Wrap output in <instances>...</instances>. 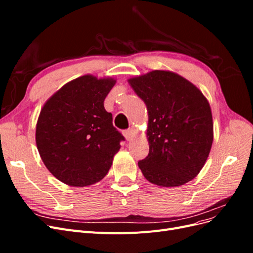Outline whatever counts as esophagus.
<instances>
[{"label":"esophagus","mask_w":253,"mask_h":253,"mask_svg":"<svg viewBox=\"0 0 253 253\" xmlns=\"http://www.w3.org/2000/svg\"><path fill=\"white\" fill-rule=\"evenodd\" d=\"M124 135H125V137H126V139L127 141H129V140H132V139L134 138V136H135V131H134L133 128L126 129V131L124 132Z\"/></svg>","instance_id":"obj_1"}]
</instances>
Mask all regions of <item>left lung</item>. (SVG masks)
<instances>
[{"mask_svg": "<svg viewBox=\"0 0 253 253\" xmlns=\"http://www.w3.org/2000/svg\"><path fill=\"white\" fill-rule=\"evenodd\" d=\"M147 105L149 155L138 162L145 178L178 187L196 177L213 142L210 104L193 83L170 71H152L127 80Z\"/></svg>", "mask_w": 253, "mask_h": 253, "instance_id": "8db88e82", "label": "left lung"}]
</instances>
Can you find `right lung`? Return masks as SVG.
I'll return each instance as SVG.
<instances>
[{
    "label": "right lung",
    "mask_w": 253,
    "mask_h": 253,
    "mask_svg": "<svg viewBox=\"0 0 253 253\" xmlns=\"http://www.w3.org/2000/svg\"><path fill=\"white\" fill-rule=\"evenodd\" d=\"M115 83L114 78L81 76L64 84L41 109L38 151L48 171L68 186L101 180L125 140L103 104Z\"/></svg>",
    "instance_id": "add662e5"
}]
</instances>
